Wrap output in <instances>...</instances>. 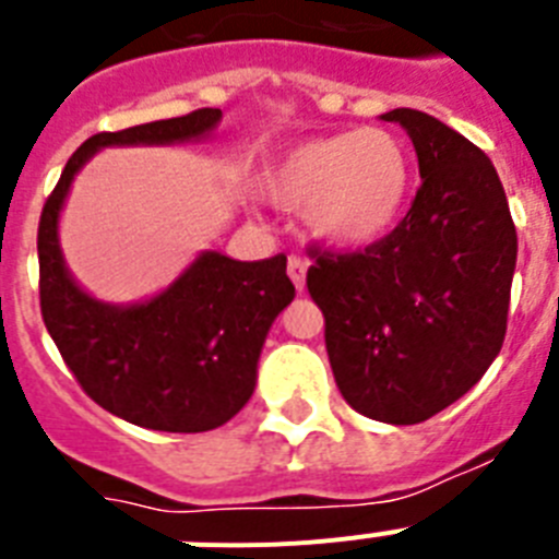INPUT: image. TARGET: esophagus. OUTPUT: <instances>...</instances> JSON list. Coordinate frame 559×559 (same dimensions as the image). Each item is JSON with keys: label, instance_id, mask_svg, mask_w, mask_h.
I'll return each instance as SVG.
<instances>
[{"label": "esophagus", "instance_id": "34e87169", "mask_svg": "<svg viewBox=\"0 0 559 559\" xmlns=\"http://www.w3.org/2000/svg\"><path fill=\"white\" fill-rule=\"evenodd\" d=\"M305 274H308V260H305V257L290 254L288 257V276H290V283L296 285V290L305 288Z\"/></svg>", "mask_w": 559, "mask_h": 559}]
</instances>
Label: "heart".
<instances>
[{
    "mask_svg": "<svg viewBox=\"0 0 559 559\" xmlns=\"http://www.w3.org/2000/svg\"><path fill=\"white\" fill-rule=\"evenodd\" d=\"M271 201L302 210L310 231L338 249H364L403 218L412 192L406 142L383 128L313 136L285 147L263 173Z\"/></svg>",
    "mask_w": 559,
    "mask_h": 559,
    "instance_id": "heart-1",
    "label": "heart"
}]
</instances>
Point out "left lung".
<instances>
[{
	"instance_id": "8db88e82",
	"label": "left lung",
	"mask_w": 559,
	"mask_h": 559,
	"mask_svg": "<svg viewBox=\"0 0 559 559\" xmlns=\"http://www.w3.org/2000/svg\"><path fill=\"white\" fill-rule=\"evenodd\" d=\"M419 162L412 210L355 251L310 246L338 392L364 417L414 426L476 386L507 335L518 235L481 147L417 108H394Z\"/></svg>"
}]
</instances>
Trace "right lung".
Wrapping results in <instances>:
<instances>
[{
	"label": "right lung",
	"instance_id": "add662e5",
	"mask_svg": "<svg viewBox=\"0 0 559 559\" xmlns=\"http://www.w3.org/2000/svg\"><path fill=\"white\" fill-rule=\"evenodd\" d=\"M218 120L221 108H199L88 136L69 156L38 221V299L63 364L97 406L151 431H212L249 403L271 322L296 294L285 254L240 263L206 251L156 299L114 308L69 276L58 212L97 147L195 140Z\"/></svg>",
	"mask_w": 559,
	"mask_h": 559
}]
</instances>
